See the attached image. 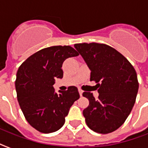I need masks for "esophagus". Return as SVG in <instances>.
Returning a JSON list of instances; mask_svg holds the SVG:
<instances>
[{
  "label": "esophagus",
  "instance_id": "esophagus-1",
  "mask_svg": "<svg viewBox=\"0 0 148 148\" xmlns=\"http://www.w3.org/2000/svg\"><path fill=\"white\" fill-rule=\"evenodd\" d=\"M78 91H79V94H80V95H81V96H82V95H83V92H84L83 90H81V89H79Z\"/></svg>",
  "mask_w": 148,
  "mask_h": 148
}]
</instances>
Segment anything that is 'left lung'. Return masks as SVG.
Listing matches in <instances>:
<instances>
[{"mask_svg":"<svg viewBox=\"0 0 148 148\" xmlns=\"http://www.w3.org/2000/svg\"><path fill=\"white\" fill-rule=\"evenodd\" d=\"M74 47L90 70V81L97 83L98 99L90 92L83 96L89 105L83 110L92 131L108 134L119 128L130 114L138 91L137 73L131 64L114 48L103 44H76Z\"/></svg>","mask_w":148,"mask_h":148,"instance_id":"obj_1","label":"left lung"}]
</instances>
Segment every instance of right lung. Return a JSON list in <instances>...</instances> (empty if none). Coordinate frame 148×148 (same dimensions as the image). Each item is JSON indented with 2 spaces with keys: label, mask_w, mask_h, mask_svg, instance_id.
I'll list each match as a JSON object with an SVG mask.
<instances>
[{
  "label": "right lung",
  "mask_w": 148,
  "mask_h": 148,
  "mask_svg": "<svg viewBox=\"0 0 148 148\" xmlns=\"http://www.w3.org/2000/svg\"><path fill=\"white\" fill-rule=\"evenodd\" d=\"M71 46H53L29 57L17 72V101L29 124L41 133L58 131L75 101L80 97L76 87L55 92L56 78H62V64L67 58L78 56Z\"/></svg>",
  "instance_id": "add662e5"
}]
</instances>
